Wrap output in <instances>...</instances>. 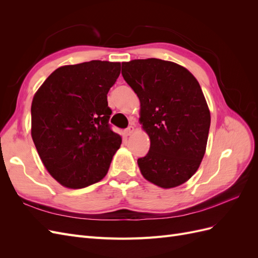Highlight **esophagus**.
<instances>
[{
	"instance_id": "1",
	"label": "esophagus",
	"mask_w": 258,
	"mask_h": 258,
	"mask_svg": "<svg viewBox=\"0 0 258 258\" xmlns=\"http://www.w3.org/2000/svg\"><path fill=\"white\" fill-rule=\"evenodd\" d=\"M134 130H135V128L132 127V126H129L127 129H124L123 130V135L126 136V137H128V136H130L132 132H134Z\"/></svg>"
}]
</instances>
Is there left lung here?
I'll use <instances>...</instances> for the list:
<instances>
[{
  "mask_svg": "<svg viewBox=\"0 0 258 258\" xmlns=\"http://www.w3.org/2000/svg\"><path fill=\"white\" fill-rule=\"evenodd\" d=\"M121 74L140 99V122L151 139L150 151L138 159L142 175L162 188L188 181L205 156L211 123L198 81L156 58L122 62Z\"/></svg>",
  "mask_w": 258,
  "mask_h": 258,
  "instance_id": "8db88e82",
  "label": "left lung"
}]
</instances>
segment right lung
Here are the masks:
<instances>
[{
  "mask_svg": "<svg viewBox=\"0 0 258 258\" xmlns=\"http://www.w3.org/2000/svg\"><path fill=\"white\" fill-rule=\"evenodd\" d=\"M119 62L92 60L52 72L31 106V136L50 175L69 188L102 179L121 138L108 123L107 92Z\"/></svg>",
  "mask_w": 258,
  "mask_h": 258,
  "instance_id": "obj_1",
  "label": "right lung"
}]
</instances>
